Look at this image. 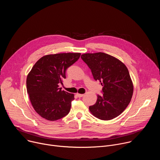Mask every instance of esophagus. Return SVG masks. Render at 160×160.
<instances>
[{"label":"esophagus","instance_id":"esophagus-1","mask_svg":"<svg viewBox=\"0 0 160 160\" xmlns=\"http://www.w3.org/2000/svg\"><path fill=\"white\" fill-rule=\"evenodd\" d=\"M77 96L78 97V98H82L84 96V94H77Z\"/></svg>","mask_w":160,"mask_h":160}]
</instances>
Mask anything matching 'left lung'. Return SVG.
<instances>
[{
	"instance_id": "obj_1",
	"label": "left lung",
	"mask_w": 160,
	"mask_h": 160,
	"mask_svg": "<svg viewBox=\"0 0 160 160\" xmlns=\"http://www.w3.org/2000/svg\"><path fill=\"white\" fill-rule=\"evenodd\" d=\"M82 59L89 67L95 80L102 87V95H98L96 102L89 106L92 115L102 120L119 116L130 103L133 83L126 66L120 60L103 52L87 53Z\"/></svg>"
}]
</instances>
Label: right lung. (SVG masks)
I'll list each match as a JSON object with an SVG mask.
<instances>
[{
    "mask_svg": "<svg viewBox=\"0 0 160 160\" xmlns=\"http://www.w3.org/2000/svg\"><path fill=\"white\" fill-rule=\"evenodd\" d=\"M80 53H60L41 58L27 78V93L35 111L42 118L56 121L69 113L74 94L61 90L59 84L66 78V70Z\"/></svg>",
    "mask_w": 160,
    "mask_h": 160,
    "instance_id": "right-lung-1",
    "label": "right lung"
}]
</instances>
